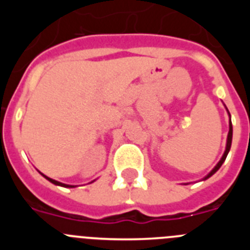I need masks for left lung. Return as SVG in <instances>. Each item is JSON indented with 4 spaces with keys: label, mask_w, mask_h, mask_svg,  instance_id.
I'll use <instances>...</instances> for the list:
<instances>
[{
    "label": "left lung",
    "mask_w": 250,
    "mask_h": 250,
    "mask_svg": "<svg viewBox=\"0 0 250 250\" xmlns=\"http://www.w3.org/2000/svg\"><path fill=\"white\" fill-rule=\"evenodd\" d=\"M225 109H227V107H225ZM227 111H228V109H227ZM228 114H229V111H228ZM229 118H230V114H229ZM231 139H233V126H231V121L229 120V132H228V138H227V146H225L224 154H223L222 159H220V160L218 161V164H216L215 167H213V170H211L210 173L208 174L207 176H204V178H203L202 180H207V179L210 178L211 175H214V174H215L216 171L219 170V167H222L223 163H224L225 159H227V155H228L229 150H230V146H231Z\"/></svg>",
    "instance_id": "left-lung-1"
}]
</instances>
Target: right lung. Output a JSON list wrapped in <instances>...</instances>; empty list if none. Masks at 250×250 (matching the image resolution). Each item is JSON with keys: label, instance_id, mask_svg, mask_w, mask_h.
<instances>
[{"label": "right lung", "instance_id": "obj_1", "mask_svg": "<svg viewBox=\"0 0 250 250\" xmlns=\"http://www.w3.org/2000/svg\"><path fill=\"white\" fill-rule=\"evenodd\" d=\"M41 174V175L43 176V178H46L48 180V182L50 183H52V184H55V185H59V187H63V188H75L76 187V185H68V184H63V183H60V182H57V180H54V179H51V178H48V176H46L45 174H42V173H40ZM95 180H92L91 183H94Z\"/></svg>", "mask_w": 250, "mask_h": 250}]
</instances>
